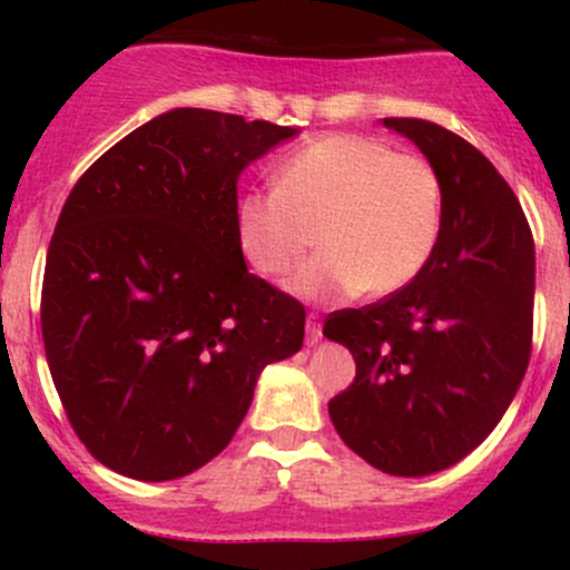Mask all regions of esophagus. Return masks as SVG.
<instances>
[{
	"instance_id": "obj_1",
	"label": "esophagus",
	"mask_w": 570,
	"mask_h": 570,
	"mask_svg": "<svg viewBox=\"0 0 570 570\" xmlns=\"http://www.w3.org/2000/svg\"><path fill=\"white\" fill-rule=\"evenodd\" d=\"M305 337H307V343H311V345H316L318 340H322V322H318V316H307Z\"/></svg>"
}]
</instances>
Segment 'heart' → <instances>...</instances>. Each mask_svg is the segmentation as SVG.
<instances>
[{"label":"heart","mask_w":570,"mask_h":570,"mask_svg":"<svg viewBox=\"0 0 570 570\" xmlns=\"http://www.w3.org/2000/svg\"><path fill=\"white\" fill-rule=\"evenodd\" d=\"M442 230V185L421 155L358 134H326L281 163L276 189L235 203V244L259 276H281L311 246L322 252L286 278L307 303L394 294L417 278Z\"/></svg>","instance_id":"1"}]
</instances>
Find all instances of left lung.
Returning <instances> with one entry per match:
<instances>
[{"mask_svg": "<svg viewBox=\"0 0 570 570\" xmlns=\"http://www.w3.org/2000/svg\"><path fill=\"white\" fill-rule=\"evenodd\" d=\"M442 185V230L412 284L326 318L356 381L330 402L340 440L394 476L466 458L499 426L531 358L535 252L512 187L480 149L436 122L385 117Z\"/></svg>", "mask_w": 570, "mask_h": 570, "instance_id": "left-lung-1", "label": "left lung"}]
</instances>
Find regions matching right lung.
I'll return each instance as SVG.
<instances>
[{"label":"right lung","instance_id":"right-lung-1","mask_svg":"<svg viewBox=\"0 0 570 570\" xmlns=\"http://www.w3.org/2000/svg\"><path fill=\"white\" fill-rule=\"evenodd\" d=\"M299 130L171 109L80 176L42 284V340L71 429L141 482L227 448L267 364L303 348L305 311L235 244L240 174Z\"/></svg>","mask_w":570,"mask_h":570}]
</instances>
